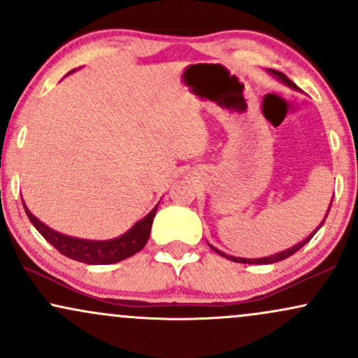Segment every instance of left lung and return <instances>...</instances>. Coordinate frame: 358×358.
Returning <instances> with one entry per match:
<instances>
[{
	"label": "left lung",
	"instance_id": "1",
	"mask_svg": "<svg viewBox=\"0 0 358 358\" xmlns=\"http://www.w3.org/2000/svg\"><path fill=\"white\" fill-rule=\"evenodd\" d=\"M269 73H273L274 77H276V79H279L281 82H285L286 85H289L291 89H298V85L294 84V82H291L289 79H287V77L285 76V73L282 72H278V71H273V69H269L268 71ZM331 207V205H330ZM328 212H330V208H328ZM328 212H327V215H328ZM327 215H324V219H327ZM324 222V220H323ZM323 222L322 224L318 225V229L322 227L323 225ZM318 229H316V231H318ZM316 231L311 234V236H308L305 241L303 242H299V244H296V245H293V248H289V249H286V250H282V252H278V254H274V256H269V257H259V259H245V257H236V256H227V254H224L222 252V250H219V249H215L213 248V245H210V248L215 250L217 254H220V256H224L225 259H231V261H234V262H242V264H273V262H279V261H282V259H286V257H289V256H293L294 252H296V250H299L303 248V245L306 244V242H310L311 241V237L315 236L316 234Z\"/></svg>",
	"mask_w": 358,
	"mask_h": 358
}]
</instances>
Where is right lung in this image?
Here are the masks:
<instances>
[{"instance_id":"1","label":"right lung","mask_w":358,"mask_h":358,"mask_svg":"<svg viewBox=\"0 0 358 358\" xmlns=\"http://www.w3.org/2000/svg\"><path fill=\"white\" fill-rule=\"evenodd\" d=\"M24 212H27L28 219L35 225V229L45 237V241L59 250L64 256L73 259V261L85 262V264H114V262L122 261L134 254L139 252L146 245L148 237L151 232V224L156 215V208L151 210L145 219L138 220L133 227L121 237L110 241H87V239H77V237L64 236V234L53 231V229L45 225L27 208L23 203Z\"/></svg>"}]
</instances>
